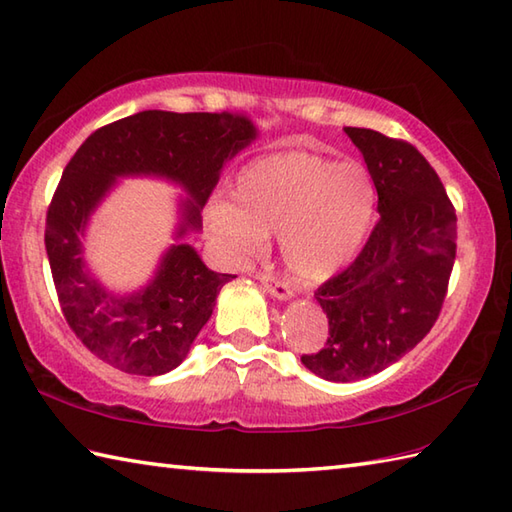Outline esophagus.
<instances>
[{"label":"esophagus","mask_w":512,"mask_h":512,"mask_svg":"<svg viewBox=\"0 0 512 512\" xmlns=\"http://www.w3.org/2000/svg\"><path fill=\"white\" fill-rule=\"evenodd\" d=\"M257 279L262 281V286L270 292V295L277 297V299H290L292 297V288L288 286V281L279 279L273 273H259Z\"/></svg>","instance_id":"34e87169"}]
</instances>
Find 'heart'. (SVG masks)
Returning <instances> with one entry per match:
<instances>
[{
    "label": "heart",
    "instance_id": "heart-1",
    "mask_svg": "<svg viewBox=\"0 0 512 512\" xmlns=\"http://www.w3.org/2000/svg\"><path fill=\"white\" fill-rule=\"evenodd\" d=\"M233 202L217 200L206 224L231 259L262 253L279 233L281 253L303 281H321L350 264L376 217V189L356 162L284 151L253 160L235 176Z\"/></svg>",
    "mask_w": 512,
    "mask_h": 512
}]
</instances>
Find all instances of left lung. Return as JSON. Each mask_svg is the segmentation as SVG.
Listing matches in <instances>:
<instances>
[{
  "instance_id": "1",
  "label": "left lung",
  "mask_w": 512,
  "mask_h": 512,
  "mask_svg": "<svg viewBox=\"0 0 512 512\" xmlns=\"http://www.w3.org/2000/svg\"><path fill=\"white\" fill-rule=\"evenodd\" d=\"M345 134L365 158L380 217L354 262L314 292L330 336L301 363L334 383L383 372L431 332L458 248L455 206L427 158L374 129Z\"/></svg>"
}]
</instances>
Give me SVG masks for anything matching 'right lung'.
I'll use <instances>...</instances> for the list:
<instances>
[{
    "instance_id": "1",
    "label": "right lung",
    "mask_w": 512,
    "mask_h": 512,
    "mask_svg": "<svg viewBox=\"0 0 512 512\" xmlns=\"http://www.w3.org/2000/svg\"><path fill=\"white\" fill-rule=\"evenodd\" d=\"M253 138L246 116L147 110L96 129L65 165L46 213V253L65 321L107 365L136 376L171 372L235 275L213 273L189 244H178L169 248L151 286L132 297L110 295L81 257L79 237L94 206L116 176L156 173L182 182L195 200L184 204L180 235L200 228V209L224 162Z\"/></svg>"
}]
</instances>
